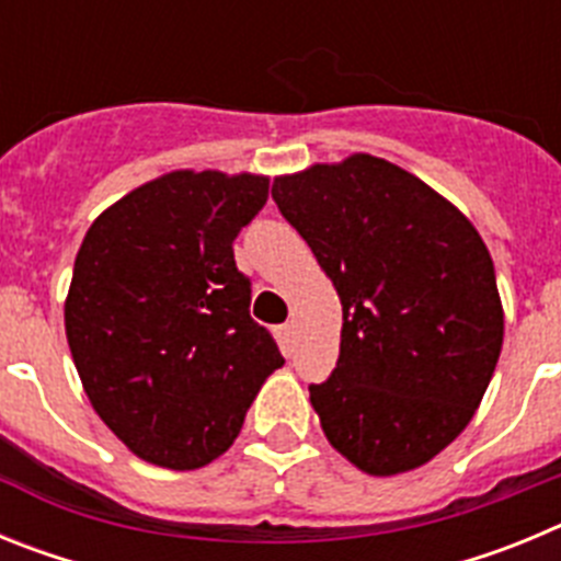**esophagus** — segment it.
<instances>
[{
	"mask_svg": "<svg viewBox=\"0 0 561 561\" xmlns=\"http://www.w3.org/2000/svg\"><path fill=\"white\" fill-rule=\"evenodd\" d=\"M291 336H295V325H291V323H286V325H280V329H277V340L284 342V348H289V345H291Z\"/></svg>",
	"mask_w": 561,
	"mask_h": 561,
	"instance_id": "34e87169",
	"label": "esophagus"
}]
</instances>
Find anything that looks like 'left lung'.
I'll list each match as a JSON object with an SVG mask.
<instances>
[{
	"mask_svg": "<svg viewBox=\"0 0 561 561\" xmlns=\"http://www.w3.org/2000/svg\"><path fill=\"white\" fill-rule=\"evenodd\" d=\"M272 199L342 304L334 374L309 385L325 438L376 478L419 469L463 433L497 368L503 304L483 238L370 153L275 176Z\"/></svg>",
	"mask_w": 561,
	"mask_h": 561,
	"instance_id": "1",
	"label": "left lung"
}]
</instances>
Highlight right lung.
Returning <instances> with one entry per match:
<instances>
[{"instance_id":"obj_1","label":"right lung","mask_w":561,"mask_h":561,"mask_svg":"<svg viewBox=\"0 0 561 561\" xmlns=\"http://www.w3.org/2000/svg\"><path fill=\"white\" fill-rule=\"evenodd\" d=\"M266 196L257 173L171 171L83 236L64 304L69 351L95 413L148 463L185 472L225 455L284 365L232 257Z\"/></svg>"}]
</instances>
